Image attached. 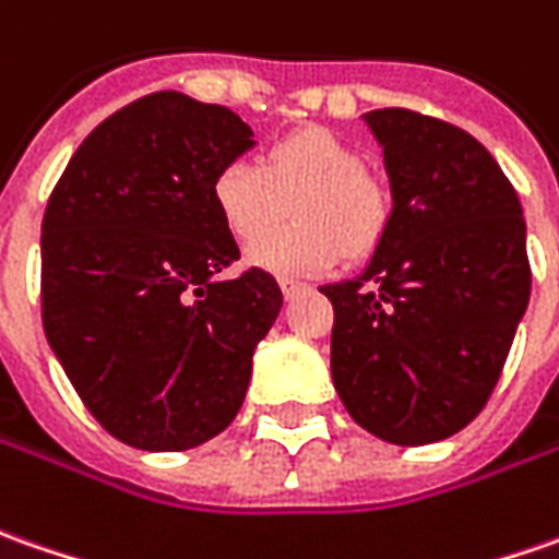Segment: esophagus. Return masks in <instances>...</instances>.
Wrapping results in <instances>:
<instances>
[{
	"mask_svg": "<svg viewBox=\"0 0 559 559\" xmlns=\"http://www.w3.org/2000/svg\"><path fill=\"white\" fill-rule=\"evenodd\" d=\"M299 290H306V284H299V281H290V278H281V294L287 296V299L299 294Z\"/></svg>",
	"mask_w": 559,
	"mask_h": 559,
	"instance_id": "34e87169",
	"label": "esophagus"
}]
</instances>
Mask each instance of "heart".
I'll return each mask as SVG.
<instances>
[{
    "label": "heart",
    "mask_w": 559,
    "mask_h": 559,
    "mask_svg": "<svg viewBox=\"0 0 559 559\" xmlns=\"http://www.w3.org/2000/svg\"><path fill=\"white\" fill-rule=\"evenodd\" d=\"M214 207L235 241H252L286 215L295 226L248 248V260L275 275H321L343 257H367L385 238L394 199L364 168V152L324 128L281 136L263 165L235 158L216 170Z\"/></svg>",
    "instance_id": "b5f03b06"
}]
</instances>
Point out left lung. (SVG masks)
I'll list each match as a JSON object with an SVG mask.
<instances>
[{"label": "left lung", "instance_id": "obj_1", "mask_svg": "<svg viewBox=\"0 0 559 559\" xmlns=\"http://www.w3.org/2000/svg\"><path fill=\"white\" fill-rule=\"evenodd\" d=\"M385 152L394 214L333 302L330 373L370 435L423 447L462 431L502 376L533 272L518 192L468 131L413 109L364 116Z\"/></svg>", "mask_w": 559, "mask_h": 559}]
</instances>
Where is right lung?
<instances>
[{
	"label": "right lung",
	"mask_w": 559,
	"mask_h": 559,
	"mask_svg": "<svg viewBox=\"0 0 559 559\" xmlns=\"http://www.w3.org/2000/svg\"><path fill=\"white\" fill-rule=\"evenodd\" d=\"M231 109L155 91L91 131L41 216V328L82 404L136 450L216 438L245 404L278 281L214 207L216 170L253 146Z\"/></svg>",
	"instance_id": "right-lung-1"
}]
</instances>
